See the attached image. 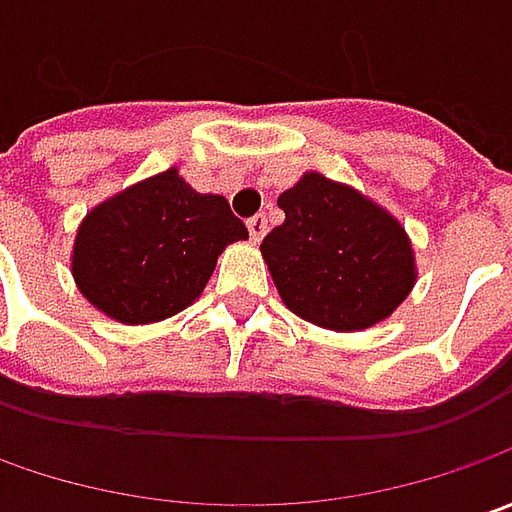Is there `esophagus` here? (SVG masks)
I'll return each mask as SVG.
<instances>
[{
    "mask_svg": "<svg viewBox=\"0 0 512 512\" xmlns=\"http://www.w3.org/2000/svg\"><path fill=\"white\" fill-rule=\"evenodd\" d=\"M247 230H250V239H253V242H262V236L267 233L265 213H256V216H250V219H247Z\"/></svg>",
    "mask_w": 512,
    "mask_h": 512,
    "instance_id": "34e87169",
    "label": "esophagus"
}]
</instances>
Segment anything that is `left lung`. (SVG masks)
<instances>
[{"label":"left lung","instance_id":"8db88e82","mask_svg":"<svg viewBox=\"0 0 512 512\" xmlns=\"http://www.w3.org/2000/svg\"><path fill=\"white\" fill-rule=\"evenodd\" d=\"M285 222L262 242L273 285L305 322L356 333L384 322L416 285L413 247L384 207L322 173L279 196Z\"/></svg>","mask_w":512,"mask_h":512}]
</instances>
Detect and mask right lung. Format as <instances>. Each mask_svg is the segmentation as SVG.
<instances>
[{"instance_id":"obj_1","label":"right lung","mask_w":512,"mask_h":512,"mask_svg":"<svg viewBox=\"0 0 512 512\" xmlns=\"http://www.w3.org/2000/svg\"><path fill=\"white\" fill-rule=\"evenodd\" d=\"M247 239L225 196L170 168L96 205L76 230L70 273L96 310L150 325L193 305L222 250Z\"/></svg>"}]
</instances>
